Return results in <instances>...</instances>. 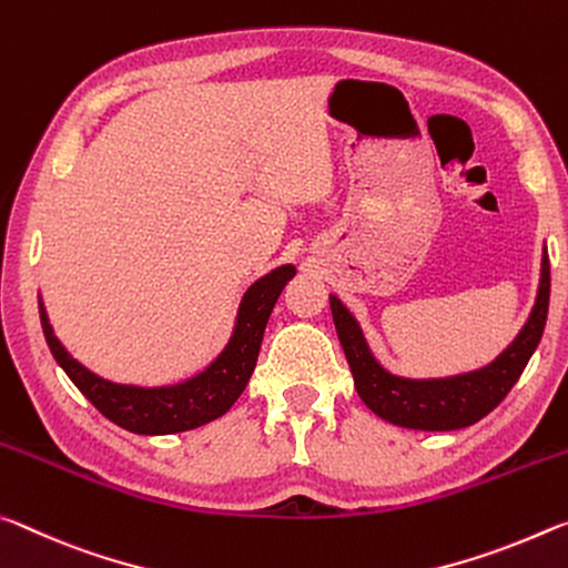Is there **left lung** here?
Returning a JSON list of instances; mask_svg holds the SVG:
<instances>
[{
    "mask_svg": "<svg viewBox=\"0 0 568 568\" xmlns=\"http://www.w3.org/2000/svg\"><path fill=\"white\" fill-rule=\"evenodd\" d=\"M548 294H551V268L548 254L541 258V284H538L536 304L524 329L488 367L455 375L445 379H407L389 372L372 357L357 320L337 296H329L332 320L337 337L345 349L355 387L372 413L383 420L413 427V430H458L486 417L500 405L520 372L526 369L534 349L541 342L548 314Z\"/></svg>",
    "mask_w": 568,
    "mask_h": 568,
    "instance_id": "obj_1",
    "label": "left lung"
}]
</instances>
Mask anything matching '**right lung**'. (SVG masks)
<instances>
[{
	"label": "right lung",
	"instance_id": "1",
	"mask_svg": "<svg viewBox=\"0 0 568 568\" xmlns=\"http://www.w3.org/2000/svg\"><path fill=\"white\" fill-rule=\"evenodd\" d=\"M294 274L296 268L286 264L251 284L244 300H241L236 327L226 349L201 375L171 387L118 385L98 377L88 367H82L62 347V342L54 337L48 312H44L40 302L42 332L58 365L68 372L74 387L108 420H113L115 425L138 435H169L193 430V427L216 420L244 393L251 372L256 367L258 349H262L268 314H272L278 294H282L286 282Z\"/></svg>",
	"mask_w": 568,
	"mask_h": 568
}]
</instances>
